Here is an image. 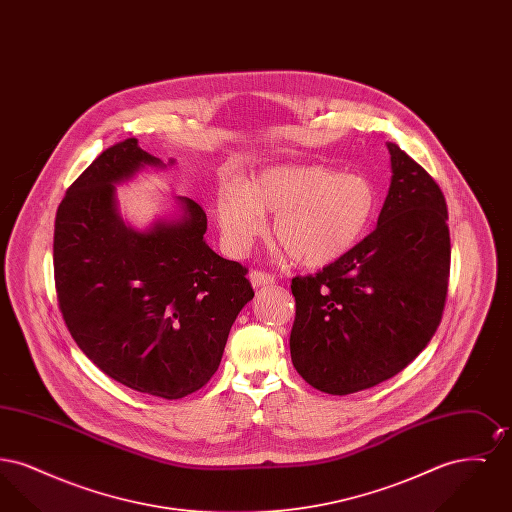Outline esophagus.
I'll list each match as a JSON object with an SVG mask.
<instances>
[{
    "label": "esophagus",
    "instance_id": "34e87169",
    "mask_svg": "<svg viewBox=\"0 0 512 512\" xmlns=\"http://www.w3.org/2000/svg\"><path fill=\"white\" fill-rule=\"evenodd\" d=\"M249 280H251V284H253L255 288L268 286V284H274V282H276V278H274L272 274L265 272V270H251V272H249Z\"/></svg>",
    "mask_w": 512,
    "mask_h": 512
}]
</instances>
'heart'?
Listing matches in <instances>:
<instances>
[{
	"label": "heart",
	"instance_id": "obj_1",
	"mask_svg": "<svg viewBox=\"0 0 512 512\" xmlns=\"http://www.w3.org/2000/svg\"><path fill=\"white\" fill-rule=\"evenodd\" d=\"M376 213V190L363 174L322 165H284L240 186H222L217 217L234 251H245L276 215L272 236L303 267H324L351 251Z\"/></svg>",
	"mask_w": 512,
	"mask_h": 512
}]
</instances>
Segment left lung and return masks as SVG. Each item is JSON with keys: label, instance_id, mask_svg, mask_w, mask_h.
<instances>
[{"label": "left lung", "instance_id": "left-lung-1", "mask_svg": "<svg viewBox=\"0 0 512 512\" xmlns=\"http://www.w3.org/2000/svg\"><path fill=\"white\" fill-rule=\"evenodd\" d=\"M378 226L317 274L295 276L290 351L313 388L347 395L401 372L438 330L451 240L438 182L395 144Z\"/></svg>", "mask_w": 512, "mask_h": 512}]
</instances>
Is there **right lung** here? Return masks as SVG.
<instances>
[{"instance_id":"1","label":"right lung","mask_w":512,"mask_h":512,"mask_svg":"<svg viewBox=\"0 0 512 512\" xmlns=\"http://www.w3.org/2000/svg\"><path fill=\"white\" fill-rule=\"evenodd\" d=\"M161 159L136 138L105 149L69 186L55 215L53 272L63 320L84 355L130 390L180 399L217 372L230 328L253 299L247 268L205 244L203 207L128 228L115 184Z\"/></svg>"}]
</instances>
